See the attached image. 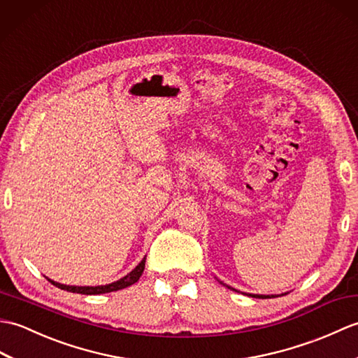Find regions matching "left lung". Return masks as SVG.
Masks as SVG:
<instances>
[{
	"mask_svg": "<svg viewBox=\"0 0 358 358\" xmlns=\"http://www.w3.org/2000/svg\"><path fill=\"white\" fill-rule=\"evenodd\" d=\"M220 283H224V282H220ZM225 287H228V285H225ZM229 289H233V291H237V289H234V288H231V287H228ZM239 292V291H237ZM245 294V292H243ZM285 294L287 292H283V294H271V296H265V294H246V296H250V297H254V299H271V297H279V296H285Z\"/></svg>",
	"mask_w": 358,
	"mask_h": 358,
	"instance_id": "obj_1",
	"label": "left lung"
}]
</instances>
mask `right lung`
Returning <instances> with one entry per match:
<instances>
[{"instance_id":"obj_1","label":"right lung","mask_w":358,"mask_h":358,"mask_svg":"<svg viewBox=\"0 0 358 358\" xmlns=\"http://www.w3.org/2000/svg\"><path fill=\"white\" fill-rule=\"evenodd\" d=\"M144 268H145V257L142 259L138 266L131 269V271L124 275L122 279H119L116 282H112L108 285H98V287H75V285H64V283H58L49 277H45L47 280H49L55 287H58L64 291L69 292H76V294H85V296H94V294H106V292H113V291H119V289H124L127 287H130V285L136 283L139 280V277L144 273Z\"/></svg>"}]
</instances>
